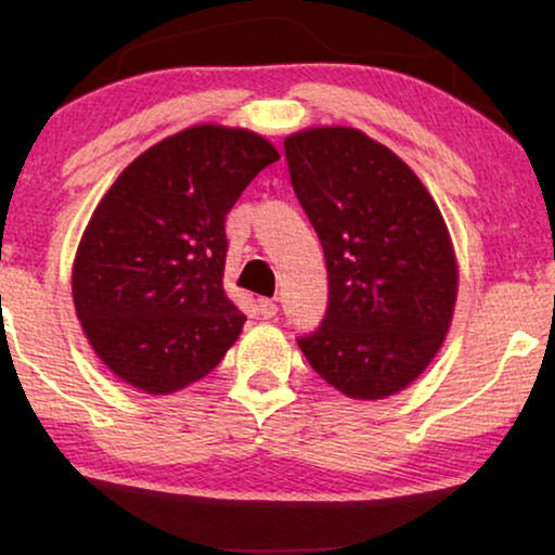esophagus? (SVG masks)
<instances>
[{
  "mask_svg": "<svg viewBox=\"0 0 555 555\" xmlns=\"http://www.w3.org/2000/svg\"><path fill=\"white\" fill-rule=\"evenodd\" d=\"M257 313L262 318H275L278 315V302L272 298H260L257 300Z\"/></svg>",
  "mask_w": 555,
  "mask_h": 555,
  "instance_id": "1",
  "label": "esophagus"
}]
</instances>
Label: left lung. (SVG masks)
Segmentation results:
<instances>
[{
	"label": "left lung",
	"mask_w": 555,
	"mask_h": 555,
	"mask_svg": "<svg viewBox=\"0 0 555 555\" xmlns=\"http://www.w3.org/2000/svg\"><path fill=\"white\" fill-rule=\"evenodd\" d=\"M285 158L328 268V308L300 351L346 397H391L450 328L457 264L444 219L416 173L356 128L287 135Z\"/></svg>",
	"instance_id": "obj_1"
}]
</instances>
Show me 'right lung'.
Masks as SVG:
<instances>
[{
	"mask_svg": "<svg viewBox=\"0 0 555 555\" xmlns=\"http://www.w3.org/2000/svg\"><path fill=\"white\" fill-rule=\"evenodd\" d=\"M280 154L253 131L194 126L128 164L90 217L73 300L101 361L146 393L207 376L245 313L227 298L224 219Z\"/></svg>",
	"mask_w": 555,
	"mask_h": 555,
	"instance_id": "1",
	"label": "right lung"
}]
</instances>
